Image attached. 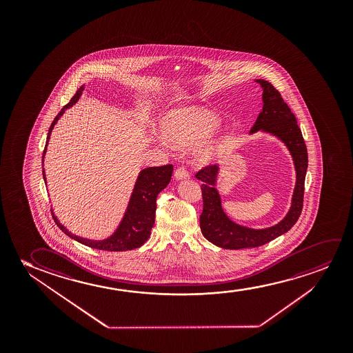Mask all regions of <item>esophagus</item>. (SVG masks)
I'll use <instances>...</instances> for the list:
<instances>
[{
  "label": "esophagus",
  "mask_w": 353,
  "mask_h": 353,
  "mask_svg": "<svg viewBox=\"0 0 353 353\" xmlns=\"http://www.w3.org/2000/svg\"><path fill=\"white\" fill-rule=\"evenodd\" d=\"M174 179H179V181L189 179L188 170L185 169L184 166H179V168H177L176 171H174Z\"/></svg>",
  "instance_id": "34e87169"
}]
</instances>
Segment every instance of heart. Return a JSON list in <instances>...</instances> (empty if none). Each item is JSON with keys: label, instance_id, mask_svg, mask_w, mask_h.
I'll return each instance as SVG.
<instances>
[{"label": "heart", "instance_id": "obj_1", "mask_svg": "<svg viewBox=\"0 0 353 353\" xmlns=\"http://www.w3.org/2000/svg\"><path fill=\"white\" fill-rule=\"evenodd\" d=\"M217 117L203 108L179 110L166 114L160 121L165 139L179 147H190L203 141L217 126ZM214 147L208 145L199 152L196 160L208 163Z\"/></svg>", "mask_w": 353, "mask_h": 353}]
</instances>
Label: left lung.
Listing matches in <instances>:
<instances>
[{
	"mask_svg": "<svg viewBox=\"0 0 353 353\" xmlns=\"http://www.w3.org/2000/svg\"><path fill=\"white\" fill-rule=\"evenodd\" d=\"M256 82L263 88L264 105L254 125L252 126L251 134L263 131L276 136L285 143L293 158L296 181L292 205L285 218L272 227L252 229L232 222L224 212L221 195L216 188L219 166L212 165L200 170L195 174V177L203 182V208L200 216V229L205 239L225 250H240L265 245L288 232L299 219L303 210L305 176L307 170V150L303 134L296 123V118L283 101L279 90L264 79H256Z\"/></svg>",
	"mask_w": 353,
	"mask_h": 353,
	"instance_id": "left-lung-1",
	"label": "left lung"
}]
</instances>
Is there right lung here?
I'll use <instances>...</instances> for the list:
<instances>
[{
    "label": "right lung",
    "mask_w": 353,
    "mask_h": 353,
    "mask_svg": "<svg viewBox=\"0 0 353 353\" xmlns=\"http://www.w3.org/2000/svg\"><path fill=\"white\" fill-rule=\"evenodd\" d=\"M83 90H84V84L78 89L77 92L74 94V97L70 100L68 105L59 112L58 116L54 118L53 123L49 128L43 157H42V164L44 163V155L47 152V145L50 140V134H52L54 125L58 123L65 111L70 107H72L79 100V97H82ZM172 171H174V166L171 164L141 170L139 177L136 179L135 187L132 189L125 213L121 218L119 225L111 236L106 237L103 240H90L85 237L77 236L72 232H68L52 211L54 221L68 236L76 241L81 242L82 245L92 247V248L112 252L130 251V250L137 248V247L142 246L150 236V230L154 225L158 194L163 189L166 188V185L170 183ZM43 179L44 182L47 183L44 168Z\"/></svg>",
    "instance_id": "add662e5"
}]
</instances>
